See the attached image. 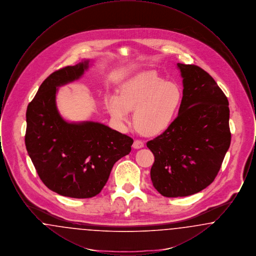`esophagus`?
<instances>
[{
  "mask_svg": "<svg viewBox=\"0 0 256 256\" xmlns=\"http://www.w3.org/2000/svg\"><path fill=\"white\" fill-rule=\"evenodd\" d=\"M134 148H141L144 146V142L142 140H139V139H135L134 142Z\"/></svg>",
  "mask_w": 256,
  "mask_h": 256,
  "instance_id": "1",
  "label": "esophagus"
}]
</instances>
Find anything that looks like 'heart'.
Listing matches in <instances>:
<instances>
[{"instance_id":"obj_1","label":"heart","mask_w":256,"mask_h":256,"mask_svg":"<svg viewBox=\"0 0 256 256\" xmlns=\"http://www.w3.org/2000/svg\"><path fill=\"white\" fill-rule=\"evenodd\" d=\"M180 87L168 82L154 72L137 74L122 82L118 96L108 100V110L119 124L128 122L134 110L135 128L146 135L165 132L174 120L182 104Z\"/></svg>"}]
</instances>
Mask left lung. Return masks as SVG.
<instances>
[{
  "label": "left lung",
  "mask_w": 256,
  "mask_h": 256,
  "mask_svg": "<svg viewBox=\"0 0 256 256\" xmlns=\"http://www.w3.org/2000/svg\"><path fill=\"white\" fill-rule=\"evenodd\" d=\"M183 98L178 117L146 146L154 156L150 180L167 198L193 195L214 182L230 146L228 100L200 67L178 63Z\"/></svg>",
  "instance_id": "8db88e82"
}]
</instances>
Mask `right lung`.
<instances>
[{
    "mask_svg": "<svg viewBox=\"0 0 256 256\" xmlns=\"http://www.w3.org/2000/svg\"><path fill=\"white\" fill-rule=\"evenodd\" d=\"M88 61L66 66L42 82L26 108L24 144L50 190L74 198L98 195L113 165L132 150L134 139L100 122H65L56 106V87L78 80Z\"/></svg>",
    "mask_w": 256,
    "mask_h": 256,
    "instance_id": "obj_1",
    "label": "right lung"
}]
</instances>
